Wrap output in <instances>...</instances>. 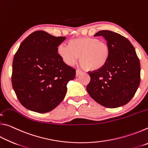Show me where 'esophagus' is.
Returning <instances> with one entry per match:
<instances>
[{
	"mask_svg": "<svg viewBox=\"0 0 148 148\" xmlns=\"http://www.w3.org/2000/svg\"><path fill=\"white\" fill-rule=\"evenodd\" d=\"M76 76H79L80 74H82V72L81 71H79V70H76Z\"/></svg>",
	"mask_w": 148,
	"mask_h": 148,
	"instance_id": "34e87169",
	"label": "esophagus"
}]
</instances>
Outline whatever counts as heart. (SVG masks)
<instances>
[{"mask_svg":"<svg viewBox=\"0 0 148 148\" xmlns=\"http://www.w3.org/2000/svg\"><path fill=\"white\" fill-rule=\"evenodd\" d=\"M57 53L65 64L72 66L79 57V62L84 69L98 71L106 64L110 55L107 42L95 38H79L68 42L67 46L60 44Z\"/></svg>","mask_w":148,"mask_h":148,"instance_id":"heart-1","label":"heart"}]
</instances>
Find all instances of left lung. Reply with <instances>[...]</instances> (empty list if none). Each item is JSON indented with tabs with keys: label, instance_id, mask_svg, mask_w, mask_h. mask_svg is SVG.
<instances>
[{
	"label": "left lung",
	"instance_id": "8db88e82",
	"mask_svg": "<svg viewBox=\"0 0 148 148\" xmlns=\"http://www.w3.org/2000/svg\"><path fill=\"white\" fill-rule=\"evenodd\" d=\"M110 48L106 64L91 77L87 91L102 106L114 108L126 104L136 93L140 82V64L134 47L128 39L116 32L100 31Z\"/></svg>",
	"mask_w": 148,
	"mask_h": 148
}]
</instances>
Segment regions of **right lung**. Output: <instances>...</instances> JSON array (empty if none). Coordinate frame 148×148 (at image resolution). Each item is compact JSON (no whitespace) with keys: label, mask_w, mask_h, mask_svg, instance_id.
<instances>
[{"label":"right lung","mask_w":148,"mask_h":148,"mask_svg":"<svg viewBox=\"0 0 148 148\" xmlns=\"http://www.w3.org/2000/svg\"><path fill=\"white\" fill-rule=\"evenodd\" d=\"M65 39L38 31L20 44L13 60L12 83L17 99L27 109L46 113L64 99L67 84L76 76V70L57 53V47Z\"/></svg>","instance_id":"add662e5"}]
</instances>
